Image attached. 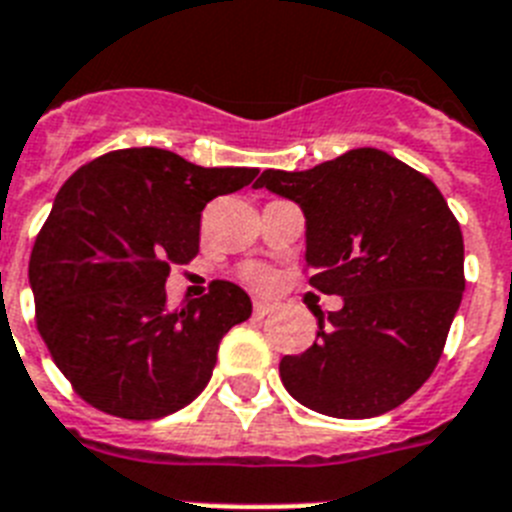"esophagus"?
<instances>
[{
    "label": "esophagus",
    "mask_w": 512,
    "mask_h": 512,
    "mask_svg": "<svg viewBox=\"0 0 512 512\" xmlns=\"http://www.w3.org/2000/svg\"><path fill=\"white\" fill-rule=\"evenodd\" d=\"M252 309H255L257 317H265L270 312V309H273V304L265 302V299H255V302H252Z\"/></svg>",
    "instance_id": "34e87169"
}]
</instances>
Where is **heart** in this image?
I'll return each mask as SVG.
<instances>
[{"label":"heart","mask_w":512,"mask_h":512,"mask_svg":"<svg viewBox=\"0 0 512 512\" xmlns=\"http://www.w3.org/2000/svg\"><path fill=\"white\" fill-rule=\"evenodd\" d=\"M244 281L249 283V286H255V289H265V286H270L273 283V270L265 268V265L260 263H252L247 265V268L242 270Z\"/></svg>","instance_id":"b5f03b06"}]
</instances>
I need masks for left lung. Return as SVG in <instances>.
I'll use <instances>...</instances> for the list:
<instances>
[{
	"label": "left lung",
	"instance_id": "obj_1",
	"mask_svg": "<svg viewBox=\"0 0 512 512\" xmlns=\"http://www.w3.org/2000/svg\"><path fill=\"white\" fill-rule=\"evenodd\" d=\"M255 187L302 205L309 286L343 296L317 341L283 356L296 401L338 419L401 406L440 362L461 307L463 234L435 182L377 148L307 171L268 169Z\"/></svg>",
	"mask_w": 512,
	"mask_h": 512
}]
</instances>
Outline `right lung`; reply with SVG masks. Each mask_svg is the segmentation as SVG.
Wrapping results in <instances>:
<instances>
[{
	"mask_svg": "<svg viewBox=\"0 0 512 512\" xmlns=\"http://www.w3.org/2000/svg\"><path fill=\"white\" fill-rule=\"evenodd\" d=\"M257 169H205L122 148L62 184L30 252L36 328L75 393L119 419H161L208 385L221 338L252 315L236 283L169 309L171 265L200 252L203 208Z\"/></svg>",
	"mask_w": 512,
	"mask_h": 512,
	"instance_id": "1",
	"label": "right lung"
}]
</instances>
